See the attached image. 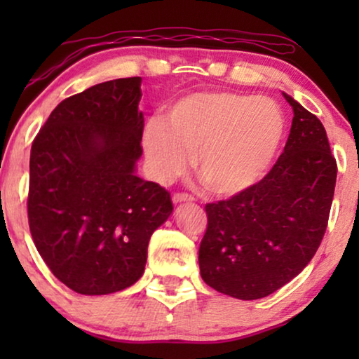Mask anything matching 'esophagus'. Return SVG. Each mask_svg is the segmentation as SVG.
<instances>
[{
	"mask_svg": "<svg viewBox=\"0 0 359 359\" xmlns=\"http://www.w3.org/2000/svg\"><path fill=\"white\" fill-rule=\"evenodd\" d=\"M171 201H173V204L175 205H178V204H183V203H193V198H191L189 194H180V193H176V194H173V198H171Z\"/></svg>",
	"mask_w": 359,
	"mask_h": 359,
	"instance_id": "34e87169",
	"label": "esophagus"
}]
</instances>
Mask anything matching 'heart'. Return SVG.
<instances>
[{
    "label": "heart",
    "instance_id": "obj_1",
    "mask_svg": "<svg viewBox=\"0 0 359 359\" xmlns=\"http://www.w3.org/2000/svg\"><path fill=\"white\" fill-rule=\"evenodd\" d=\"M286 134V117L269 97L230 91L193 93L173 102L163 124L144 130V151L155 178L183 173L194 151V168L210 191L237 196L266 178Z\"/></svg>",
    "mask_w": 359,
    "mask_h": 359
}]
</instances>
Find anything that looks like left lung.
Here are the masks:
<instances>
[{
  "label": "left lung",
  "instance_id": "1",
  "mask_svg": "<svg viewBox=\"0 0 359 359\" xmlns=\"http://www.w3.org/2000/svg\"><path fill=\"white\" fill-rule=\"evenodd\" d=\"M283 96L294 117L276 165L255 188L205 205L201 276L242 301L269 296L307 266L325 233L335 191L337 161L325 127Z\"/></svg>",
  "mask_w": 359,
  "mask_h": 359
}]
</instances>
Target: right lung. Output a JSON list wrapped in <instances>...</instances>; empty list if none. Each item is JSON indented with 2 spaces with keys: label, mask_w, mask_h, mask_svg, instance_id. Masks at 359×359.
I'll return each instance as SVG.
<instances>
[{
  "label": "right lung",
  "mask_w": 359,
  "mask_h": 359,
  "mask_svg": "<svg viewBox=\"0 0 359 359\" xmlns=\"http://www.w3.org/2000/svg\"><path fill=\"white\" fill-rule=\"evenodd\" d=\"M140 85L119 78L67 97L31 149L32 240L53 276L85 296L139 281L151 233L173 212L168 191L137 175Z\"/></svg>",
  "instance_id": "obj_1"
}]
</instances>
